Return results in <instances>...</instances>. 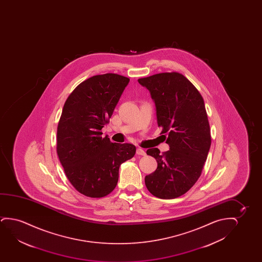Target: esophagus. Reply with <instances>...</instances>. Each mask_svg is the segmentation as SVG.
I'll use <instances>...</instances> for the list:
<instances>
[{
    "label": "esophagus",
    "instance_id": "34e87169",
    "mask_svg": "<svg viewBox=\"0 0 262 262\" xmlns=\"http://www.w3.org/2000/svg\"><path fill=\"white\" fill-rule=\"evenodd\" d=\"M136 153L138 155H140V156H145L146 155V152L142 149V148H137Z\"/></svg>",
    "mask_w": 262,
    "mask_h": 262
}]
</instances>
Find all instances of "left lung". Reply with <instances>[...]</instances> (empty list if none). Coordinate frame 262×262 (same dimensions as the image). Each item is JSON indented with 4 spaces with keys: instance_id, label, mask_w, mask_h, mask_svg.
Returning a JSON list of instances; mask_svg holds the SVG:
<instances>
[{
    "instance_id": "1",
    "label": "left lung",
    "mask_w": 262,
    "mask_h": 262,
    "mask_svg": "<svg viewBox=\"0 0 262 262\" xmlns=\"http://www.w3.org/2000/svg\"><path fill=\"white\" fill-rule=\"evenodd\" d=\"M150 92L158 127L167 134L170 149L155 147L147 154L158 168L145 177L152 195L170 200L186 193L201 176L211 145L210 127L201 93L179 72H164L138 79Z\"/></svg>"
}]
</instances>
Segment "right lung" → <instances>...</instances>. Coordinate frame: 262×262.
Returning a JSON list of instances; mask_svg holds the SVG:
<instances>
[{"label": "right lung", "mask_w": 262, "mask_h": 262, "mask_svg": "<svg viewBox=\"0 0 262 262\" xmlns=\"http://www.w3.org/2000/svg\"><path fill=\"white\" fill-rule=\"evenodd\" d=\"M129 81L115 73L93 76L65 101L56 151L70 183L86 197L111 193L118 183L120 165L136 152L133 144L113 143L101 132Z\"/></svg>", "instance_id": "1"}]
</instances>
